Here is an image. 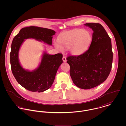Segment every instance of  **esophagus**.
<instances>
[{"label": "esophagus", "instance_id": "esophagus-1", "mask_svg": "<svg viewBox=\"0 0 126 126\" xmlns=\"http://www.w3.org/2000/svg\"><path fill=\"white\" fill-rule=\"evenodd\" d=\"M63 61L64 62H66V61H67V60H66V57L65 56H63Z\"/></svg>", "mask_w": 126, "mask_h": 126}]
</instances>
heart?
<instances>
[{
  "instance_id": "obj_1",
  "label": "heart",
  "mask_w": 126,
  "mask_h": 126,
  "mask_svg": "<svg viewBox=\"0 0 126 126\" xmlns=\"http://www.w3.org/2000/svg\"><path fill=\"white\" fill-rule=\"evenodd\" d=\"M92 36L89 31L77 29L66 32L58 37V43L55 42V47L59 50L69 49L71 54L79 55L85 52L90 46Z\"/></svg>"
}]
</instances>
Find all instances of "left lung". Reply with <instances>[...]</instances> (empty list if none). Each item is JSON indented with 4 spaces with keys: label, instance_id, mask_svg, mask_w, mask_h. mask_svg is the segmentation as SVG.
<instances>
[{
    "label": "left lung",
    "instance_id": "left-lung-1",
    "mask_svg": "<svg viewBox=\"0 0 126 126\" xmlns=\"http://www.w3.org/2000/svg\"><path fill=\"white\" fill-rule=\"evenodd\" d=\"M84 25L93 31L89 49L80 55L68 56L66 60L75 85L82 89H89L107 79L111 69L113 53L111 39L103 26L94 23Z\"/></svg>",
    "mask_w": 126,
    "mask_h": 126
}]
</instances>
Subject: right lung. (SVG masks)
Segmentation results:
<instances>
[{
    "mask_svg": "<svg viewBox=\"0 0 126 126\" xmlns=\"http://www.w3.org/2000/svg\"><path fill=\"white\" fill-rule=\"evenodd\" d=\"M55 33L50 29L30 26L22 28L14 37L10 53L12 71L18 83L26 89L40 93L50 88L57 70L63 63V54L50 55L44 52L38 67L29 71L24 69L19 61L18 54L21 46L25 39L30 38L51 46L52 36Z\"/></svg>",
    "mask_w": 126,
    "mask_h": 126,
    "instance_id": "obj_1",
    "label": "right lung"
}]
</instances>
